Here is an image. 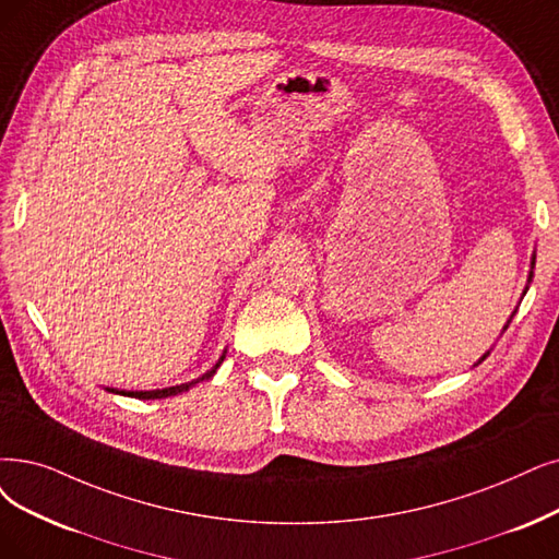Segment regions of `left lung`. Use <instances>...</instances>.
Masks as SVG:
<instances>
[{
  "label": "left lung",
  "mask_w": 559,
  "mask_h": 559,
  "mask_svg": "<svg viewBox=\"0 0 559 559\" xmlns=\"http://www.w3.org/2000/svg\"><path fill=\"white\" fill-rule=\"evenodd\" d=\"M532 263H534V261H532ZM484 357H486V355H484ZM484 357H481V360H484Z\"/></svg>",
  "instance_id": "left-lung-1"
}]
</instances>
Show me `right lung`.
I'll return each mask as SVG.
<instances>
[{"mask_svg": "<svg viewBox=\"0 0 559 559\" xmlns=\"http://www.w3.org/2000/svg\"><path fill=\"white\" fill-rule=\"evenodd\" d=\"M225 360V355L219 357V362ZM219 362L209 371V373H204L202 378H199V381H204V378H211L213 373H215V369L219 367ZM199 381H192V383H183V385H176V388H167V390H151V392H119V390H109V392H117V394H123V396H135V399H165V396H174V394H178V392H186V390H190L194 383H199Z\"/></svg>", "mask_w": 559, "mask_h": 559, "instance_id": "right-lung-1", "label": "right lung"}]
</instances>
